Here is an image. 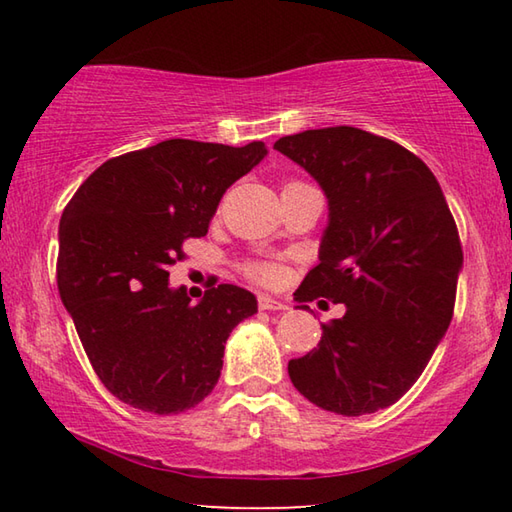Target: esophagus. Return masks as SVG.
<instances>
[{"label":"esophagus","instance_id":"34e87169","mask_svg":"<svg viewBox=\"0 0 512 512\" xmlns=\"http://www.w3.org/2000/svg\"><path fill=\"white\" fill-rule=\"evenodd\" d=\"M259 309H264V311H284V309H287V305H284L282 300H275L271 296H259Z\"/></svg>","mask_w":512,"mask_h":512}]
</instances>
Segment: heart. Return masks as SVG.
<instances>
[{
  "label": "heart",
  "mask_w": 512,
  "mask_h": 512,
  "mask_svg": "<svg viewBox=\"0 0 512 512\" xmlns=\"http://www.w3.org/2000/svg\"><path fill=\"white\" fill-rule=\"evenodd\" d=\"M246 275L250 280L262 284V287H275V284L282 282L284 271L277 264L271 262H253L246 266Z\"/></svg>",
  "instance_id": "heart-1"
}]
</instances>
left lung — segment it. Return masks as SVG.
I'll use <instances>...</instances> for the list:
<instances>
[{"label": "left lung", "instance_id": "left-lung-1", "mask_svg": "<svg viewBox=\"0 0 512 512\" xmlns=\"http://www.w3.org/2000/svg\"><path fill=\"white\" fill-rule=\"evenodd\" d=\"M273 149L300 164L329 205L320 262L296 300L345 305L318 348L289 361V377L325 411L386 409L418 381L454 316L463 248L443 189L418 155L361 128L287 135Z\"/></svg>", "mask_w": 512, "mask_h": 512}]
</instances>
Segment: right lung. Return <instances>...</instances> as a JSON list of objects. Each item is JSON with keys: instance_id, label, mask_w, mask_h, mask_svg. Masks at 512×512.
<instances>
[{"instance_id": "obj_1", "label": "right lung", "mask_w": 512, "mask_h": 512, "mask_svg": "<svg viewBox=\"0 0 512 512\" xmlns=\"http://www.w3.org/2000/svg\"><path fill=\"white\" fill-rule=\"evenodd\" d=\"M264 155V142H160L103 162L60 216V300L101 384L133 409L171 415L203 402L230 332L257 314V298L235 284L194 305L169 287V266Z\"/></svg>"}]
</instances>
